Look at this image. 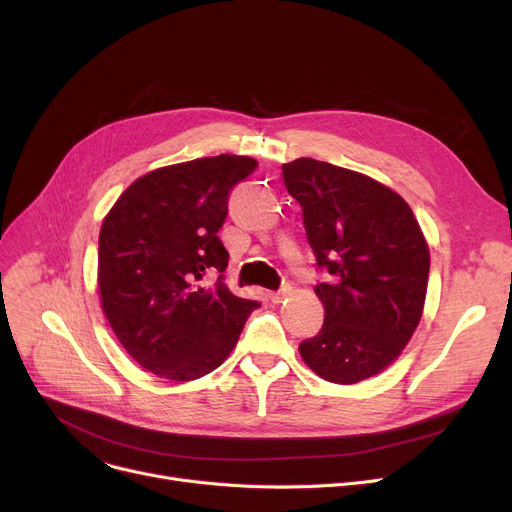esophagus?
I'll return each mask as SVG.
<instances>
[{
  "instance_id": "obj_1",
  "label": "esophagus",
  "mask_w": 512,
  "mask_h": 512,
  "mask_svg": "<svg viewBox=\"0 0 512 512\" xmlns=\"http://www.w3.org/2000/svg\"><path fill=\"white\" fill-rule=\"evenodd\" d=\"M292 292V286L286 282V284H282V288L280 290H276V292H270V299H272V303H282L288 294Z\"/></svg>"
}]
</instances>
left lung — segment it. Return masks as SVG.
Instances as JSON below:
<instances>
[{
  "mask_svg": "<svg viewBox=\"0 0 512 512\" xmlns=\"http://www.w3.org/2000/svg\"><path fill=\"white\" fill-rule=\"evenodd\" d=\"M303 207L326 317L299 344L328 382L357 384L386 369L411 340L425 303L429 249L407 201L369 176L299 157L282 166Z\"/></svg>",
  "mask_w": 512,
  "mask_h": 512,
  "instance_id": "obj_1",
  "label": "left lung"
}]
</instances>
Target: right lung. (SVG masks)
<instances>
[{
  "label": "right lung",
  "instance_id": "obj_1",
  "mask_svg": "<svg viewBox=\"0 0 512 512\" xmlns=\"http://www.w3.org/2000/svg\"><path fill=\"white\" fill-rule=\"evenodd\" d=\"M253 157L184 161L134 180L99 232V292L128 355L159 378L191 382L220 367L259 301L224 284L218 236L232 186ZM219 276L213 283L204 278Z\"/></svg>",
  "mask_w": 512,
  "mask_h": 512
}]
</instances>
